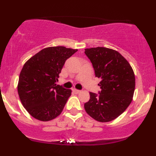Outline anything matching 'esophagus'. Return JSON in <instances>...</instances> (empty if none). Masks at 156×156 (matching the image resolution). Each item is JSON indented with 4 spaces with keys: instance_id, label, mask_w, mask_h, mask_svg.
<instances>
[{
    "instance_id": "obj_1",
    "label": "esophagus",
    "mask_w": 156,
    "mask_h": 156,
    "mask_svg": "<svg viewBox=\"0 0 156 156\" xmlns=\"http://www.w3.org/2000/svg\"><path fill=\"white\" fill-rule=\"evenodd\" d=\"M73 92L75 93V94H78V93L80 92V90L76 89H73Z\"/></svg>"
}]
</instances>
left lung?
I'll list each match as a JSON object with an SVG mask.
<instances>
[{
	"label": "left lung",
	"instance_id": "obj_1",
	"mask_svg": "<svg viewBox=\"0 0 156 156\" xmlns=\"http://www.w3.org/2000/svg\"><path fill=\"white\" fill-rule=\"evenodd\" d=\"M95 76L101 81L99 94L90 92V99L84 104L86 112L99 122L115 119L132 101L135 77L132 67L119 52L105 47L86 48Z\"/></svg>",
	"mask_w": 156,
	"mask_h": 156
}]
</instances>
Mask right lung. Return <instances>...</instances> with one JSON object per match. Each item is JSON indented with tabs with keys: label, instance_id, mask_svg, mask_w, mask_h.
<instances>
[{
	"label": "right lung",
	"instance_id": "right-lung-1",
	"mask_svg": "<svg viewBox=\"0 0 156 156\" xmlns=\"http://www.w3.org/2000/svg\"><path fill=\"white\" fill-rule=\"evenodd\" d=\"M77 51L64 46L46 48L24 65L19 78L18 94L22 105L33 118L48 121L63 110L72 91L56 82L65 61Z\"/></svg>",
	"mask_w": 156,
	"mask_h": 156
}]
</instances>
